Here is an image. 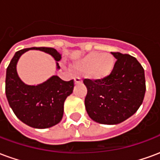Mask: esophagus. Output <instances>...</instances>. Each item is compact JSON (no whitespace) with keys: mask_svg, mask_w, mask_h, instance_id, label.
I'll use <instances>...</instances> for the list:
<instances>
[{"mask_svg":"<svg viewBox=\"0 0 160 160\" xmlns=\"http://www.w3.org/2000/svg\"><path fill=\"white\" fill-rule=\"evenodd\" d=\"M82 82V80H81V79H80V77H75L74 78V83L75 84H80Z\"/></svg>","mask_w":160,"mask_h":160,"instance_id":"34e87169","label":"esophagus"}]
</instances>
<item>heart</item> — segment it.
<instances>
[{
	"label": "heart",
	"mask_w": 160,
	"mask_h": 160,
	"mask_svg": "<svg viewBox=\"0 0 160 160\" xmlns=\"http://www.w3.org/2000/svg\"><path fill=\"white\" fill-rule=\"evenodd\" d=\"M114 56L110 53L91 52L73 63L78 73L87 74L93 80H104L110 76L115 68Z\"/></svg>",
	"instance_id": "obj_1"
}]
</instances>
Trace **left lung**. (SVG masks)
<instances>
[{"label":"left lung","instance_id":"1","mask_svg":"<svg viewBox=\"0 0 160 160\" xmlns=\"http://www.w3.org/2000/svg\"><path fill=\"white\" fill-rule=\"evenodd\" d=\"M117 59L113 72L104 80H83L87 88L85 105L92 119L118 124L137 111L146 92L144 68L135 57L111 52Z\"/></svg>","mask_w":160,"mask_h":160}]
</instances>
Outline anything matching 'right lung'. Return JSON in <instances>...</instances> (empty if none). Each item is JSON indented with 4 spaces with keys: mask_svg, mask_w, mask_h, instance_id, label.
Returning <instances> with one entry per match:
<instances>
[{
    "mask_svg": "<svg viewBox=\"0 0 160 160\" xmlns=\"http://www.w3.org/2000/svg\"><path fill=\"white\" fill-rule=\"evenodd\" d=\"M29 49L48 53L56 62L62 58L56 49L47 47H32L17 51L7 68L6 96L10 107L21 122L35 128H47L62 120L64 101L73 92L74 81H64L53 75L38 86L24 83L17 73L16 65L20 56ZM56 67L59 69L58 62Z\"/></svg>",
    "mask_w": 160,
    "mask_h": 160,
    "instance_id": "1",
    "label": "right lung"
}]
</instances>
